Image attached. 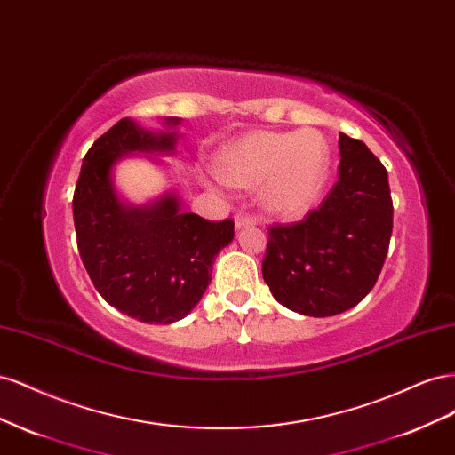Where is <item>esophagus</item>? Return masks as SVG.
Masks as SVG:
<instances>
[{
    "label": "esophagus",
    "mask_w": 455,
    "mask_h": 455,
    "mask_svg": "<svg viewBox=\"0 0 455 455\" xmlns=\"http://www.w3.org/2000/svg\"><path fill=\"white\" fill-rule=\"evenodd\" d=\"M256 226V218L249 216V214H237L235 216V228L243 229V228H251Z\"/></svg>",
    "instance_id": "obj_1"
}]
</instances>
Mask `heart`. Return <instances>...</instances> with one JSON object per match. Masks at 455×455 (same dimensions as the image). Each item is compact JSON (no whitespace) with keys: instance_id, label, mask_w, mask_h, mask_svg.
I'll use <instances>...</instances> for the list:
<instances>
[{"instance_id":"heart-1","label":"heart","mask_w":455,"mask_h":455,"mask_svg":"<svg viewBox=\"0 0 455 455\" xmlns=\"http://www.w3.org/2000/svg\"><path fill=\"white\" fill-rule=\"evenodd\" d=\"M328 146L313 131H252L226 144L218 156V188L259 186L266 209L279 216H299L319 203L328 180Z\"/></svg>"}]
</instances>
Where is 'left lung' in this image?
Masks as SVG:
<instances>
[{"label": "left lung", "mask_w": 455, "mask_h": 455, "mask_svg": "<svg viewBox=\"0 0 455 455\" xmlns=\"http://www.w3.org/2000/svg\"><path fill=\"white\" fill-rule=\"evenodd\" d=\"M339 172L298 224L269 228L261 275L273 298L307 316L355 307L374 288L393 231L387 171L364 142L339 134Z\"/></svg>", "instance_id": "left-lung-1"}]
</instances>
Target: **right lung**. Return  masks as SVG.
I'll use <instances>...</instances> for the list:
<instances>
[{
	"label": "right lung",
	"instance_id": "right-lung-1",
	"mask_svg": "<svg viewBox=\"0 0 455 455\" xmlns=\"http://www.w3.org/2000/svg\"><path fill=\"white\" fill-rule=\"evenodd\" d=\"M180 117L149 131L121 119L96 140L81 164L74 194L77 249L109 306L149 324H171L191 313L212 281L218 252L233 241V220L209 222L182 211L176 186L132 204L116 186V167L134 154L174 156Z\"/></svg>",
	"mask_w": 455,
	"mask_h": 455
}]
</instances>
